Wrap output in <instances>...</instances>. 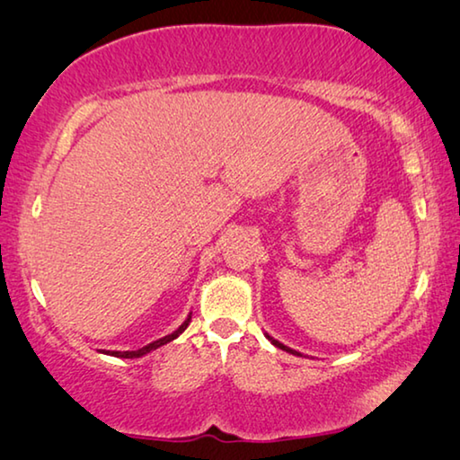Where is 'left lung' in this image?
<instances>
[{"label":"left lung","mask_w":460,"mask_h":460,"mask_svg":"<svg viewBox=\"0 0 460 460\" xmlns=\"http://www.w3.org/2000/svg\"><path fill=\"white\" fill-rule=\"evenodd\" d=\"M266 337H268V341H271V345L274 347H278V349H282V351H286V353H292V355H298V357H302L298 351H294V349H290V347H286L284 342H279V341H276L274 337H270V334L266 332Z\"/></svg>","instance_id":"obj_1"}]
</instances>
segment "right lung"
<instances>
[{
	"mask_svg": "<svg viewBox=\"0 0 460 460\" xmlns=\"http://www.w3.org/2000/svg\"><path fill=\"white\" fill-rule=\"evenodd\" d=\"M190 314H192V313H190ZM190 314L186 316V321H184L181 326H178V329H176L174 332H170V334H166V337H162V339H158V341L150 342V345L137 349V351H101V353L111 355V357H121V359H137V357H144V355H147L150 351H155V349H158V347L166 345V342L174 341L176 337H181V334L186 331V326H189V323H190Z\"/></svg>",
	"mask_w": 460,
	"mask_h": 460,
	"instance_id": "add662e5",
	"label": "right lung"
}]
</instances>
